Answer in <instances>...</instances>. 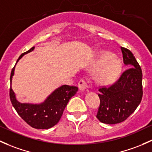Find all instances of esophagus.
<instances>
[{"mask_svg": "<svg viewBox=\"0 0 152 152\" xmlns=\"http://www.w3.org/2000/svg\"><path fill=\"white\" fill-rule=\"evenodd\" d=\"M78 86H79V88L81 92H84L85 90H87V88L89 87V85L88 84H87V81L83 80V79H81V80L79 81V84H78Z\"/></svg>", "mask_w": 152, "mask_h": 152, "instance_id": "obj_1", "label": "esophagus"}]
</instances>
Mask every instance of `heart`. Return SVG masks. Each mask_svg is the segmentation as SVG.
<instances>
[{"instance_id": "obj_1", "label": "heart", "mask_w": 152, "mask_h": 152, "mask_svg": "<svg viewBox=\"0 0 152 152\" xmlns=\"http://www.w3.org/2000/svg\"><path fill=\"white\" fill-rule=\"evenodd\" d=\"M108 52H105L100 56L96 63V68H102L97 76V80L103 84H111L120 73L122 63L119 59Z\"/></svg>"}]
</instances>
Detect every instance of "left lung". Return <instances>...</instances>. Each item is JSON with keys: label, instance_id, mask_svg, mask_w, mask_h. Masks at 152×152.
Returning a JSON list of instances; mask_svg holds the SVG:
<instances>
[{"label": "left lung", "instance_id": "8db88e82", "mask_svg": "<svg viewBox=\"0 0 152 152\" xmlns=\"http://www.w3.org/2000/svg\"><path fill=\"white\" fill-rule=\"evenodd\" d=\"M123 62L127 67L114 84L98 89L100 103L96 117L108 124L120 123L130 116L143 96L142 71L133 54L121 47Z\"/></svg>", "mask_w": 152, "mask_h": 152}]
</instances>
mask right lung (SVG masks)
I'll use <instances>...</instances> for the list:
<instances>
[{
  "label": "right lung",
  "instance_id": "obj_1",
  "mask_svg": "<svg viewBox=\"0 0 152 152\" xmlns=\"http://www.w3.org/2000/svg\"><path fill=\"white\" fill-rule=\"evenodd\" d=\"M34 48L32 47L28 52L22 54L17 60V62L25 54L32 52ZM14 68L15 66L11 73V84L14 74ZM78 87L74 86L63 85L56 89L40 104L20 103L16 99L12 86L10 87L9 95L12 105L17 111V114L27 122V124L36 129H49L58 123L68 101L73 95H76Z\"/></svg>",
  "mask_w": 152,
  "mask_h": 152
}]
</instances>
